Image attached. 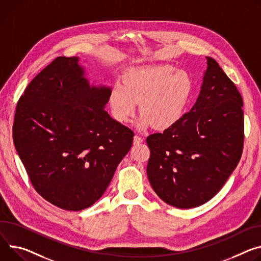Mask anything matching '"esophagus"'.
Wrapping results in <instances>:
<instances>
[{
    "instance_id": "obj_1",
    "label": "esophagus",
    "mask_w": 261,
    "mask_h": 261,
    "mask_svg": "<svg viewBox=\"0 0 261 261\" xmlns=\"http://www.w3.org/2000/svg\"><path fill=\"white\" fill-rule=\"evenodd\" d=\"M141 141H143V138H141L138 135H134V137H133V144L134 145H138V144L141 143Z\"/></svg>"
}]
</instances>
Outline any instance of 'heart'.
I'll return each instance as SVG.
<instances>
[{
  "label": "heart",
  "instance_id": "heart-1",
  "mask_svg": "<svg viewBox=\"0 0 261 261\" xmlns=\"http://www.w3.org/2000/svg\"><path fill=\"white\" fill-rule=\"evenodd\" d=\"M193 92V80L183 69L169 64L130 69L123 84H115L109 104L117 122H129L140 103L141 127L167 129L183 115Z\"/></svg>",
  "mask_w": 261,
  "mask_h": 261
}]
</instances>
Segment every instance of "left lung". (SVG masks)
<instances>
[{
  "label": "left lung",
  "mask_w": 261,
  "mask_h": 261,
  "mask_svg": "<svg viewBox=\"0 0 261 261\" xmlns=\"http://www.w3.org/2000/svg\"><path fill=\"white\" fill-rule=\"evenodd\" d=\"M243 98L219 63L207 69L194 107L163 133L147 137V174L158 197L177 208L215 197L240 162L244 148Z\"/></svg>",
  "instance_id": "left-lung-1"
}]
</instances>
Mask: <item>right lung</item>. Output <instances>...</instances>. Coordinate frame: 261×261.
Listing matches in <instances>:
<instances>
[{
  "label": "right lung",
  "mask_w": 261,
  "mask_h": 261,
  "mask_svg": "<svg viewBox=\"0 0 261 261\" xmlns=\"http://www.w3.org/2000/svg\"><path fill=\"white\" fill-rule=\"evenodd\" d=\"M78 60L60 56L41 70L19 98L12 128L35 191L69 211L102 197L134 136L104 110L110 88L90 86Z\"/></svg>",
  "instance_id": "1"
}]
</instances>
